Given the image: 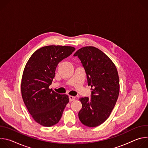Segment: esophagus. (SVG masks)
<instances>
[{
  "mask_svg": "<svg viewBox=\"0 0 148 148\" xmlns=\"http://www.w3.org/2000/svg\"><path fill=\"white\" fill-rule=\"evenodd\" d=\"M75 97H73V96H69V100H70V101L71 102V101H74V100H75Z\"/></svg>",
  "mask_w": 148,
  "mask_h": 148,
  "instance_id": "obj_1",
  "label": "esophagus"
}]
</instances>
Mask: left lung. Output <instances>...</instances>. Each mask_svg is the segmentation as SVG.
<instances>
[{"instance_id": "1", "label": "left lung", "mask_w": 148, "mask_h": 148, "mask_svg": "<svg viewBox=\"0 0 148 148\" xmlns=\"http://www.w3.org/2000/svg\"><path fill=\"white\" fill-rule=\"evenodd\" d=\"M74 56L80 60L85 70L88 85L91 86V99L81 98L82 108L78 117L82 124L95 127L110 116L118 98L119 79L116 68L111 60L94 47L77 50Z\"/></svg>"}]
</instances>
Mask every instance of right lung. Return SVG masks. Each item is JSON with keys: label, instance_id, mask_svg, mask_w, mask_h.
<instances>
[{"label": "right lung", "instance_id": "1", "mask_svg": "<svg viewBox=\"0 0 148 148\" xmlns=\"http://www.w3.org/2000/svg\"><path fill=\"white\" fill-rule=\"evenodd\" d=\"M74 50L70 46L41 47L32 55L25 67L21 83L23 100L34 120L41 125L49 127L57 123L69 102L67 95L58 94L49 86L58 63Z\"/></svg>", "mask_w": 148, "mask_h": 148}]
</instances>
